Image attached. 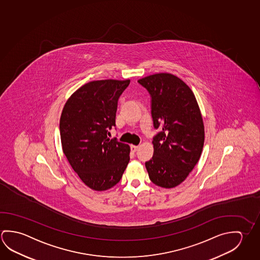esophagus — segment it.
I'll use <instances>...</instances> for the list:
<instances>
[{"label":"esophagus","instance_id":"1","mask_svg":"<svg viewBox=\"0 0 260 260\" xmlns=\"http://www.w3.org/2000/svg\"><path fill=\"white\" fill-rule=\"evenodd\" d=\"M138 149H139V147H138V146H135V145H131V149H132V152H136Z\"/></svg>","mask_w":260,"mask_h":260}]
</instances>
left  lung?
Instances as JSON below:
<instances>
[{
    "label": "left lung",
    "mask_w": 260,
    "mask_h": 260,
    "mask_svg": "<svg viewBox=\"0 0 260 260\" xmlns=\"http://www.w3.org/2000/svg\"><path fill=\"white\" fill-rule=\"evenodd\" d=\"M138 82L151 96L154 153L145 163L149 179L165 188L187 179L201 156L205 140L203 119L191 89L171 73H156Z\"/></svg>",
    "instance_id": "1"
}]
</instances>
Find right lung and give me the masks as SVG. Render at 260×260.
Listing matches in <instances>:
<instances>
[{
    "mask_svg": "<svg viewBox=\"0 0 260 260\" xmlns=\"http://www.w3.org/2000/svg\"><path fill=\"white\" fill-rule=\"evenodd\" d=\"M129 81H89L71 95L60 115L64 155L81 181L96 191L119 183L129 161V146L108 138L115 126L118 100Z\"/></svg>",
    "mask_w": 260,
    "mask_h": 260,
    "instance_id": "right-lung-1",
    "label": "right lung"
}]
</instances>
